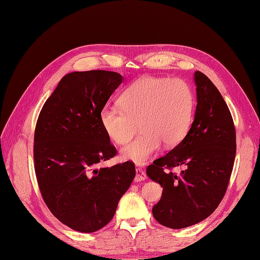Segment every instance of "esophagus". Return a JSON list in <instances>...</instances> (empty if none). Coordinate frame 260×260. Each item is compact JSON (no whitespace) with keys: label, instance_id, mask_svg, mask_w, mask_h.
Masks as SVG:
<instances>
[{"label":"esophagus","instance_id":"obj_1","mask_svg":"<svg viewBox=\"0 0 260 260\" xmlns=\"http://www.w3.org/2000/svg\"><path fill=\"white\" fill-rule=\"evenodd\" d=\"M146 179V174L140 170V169H136V176H135V182H141V180Z\"/></svg>","mask_w":260,"mask_h":260}]
</instances>
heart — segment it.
<instances>
[{
    "label": "heart",
    "instance_id": "heart-1",
    "mask_svg": "<svg viewBox=\"0 0 260 260\" xmlns=\"http://www.w3.org/2000/svg\"><path fill=\"white\" fill-rule=\"evenodd\" d=\"M120 106L104 105L100 111L101 125L112 141L124 144L136 133L139 122L141 133L121 150V157L143 165L161 143L174 146L187 136L194 95L179 78L144 76L124 90Z\"/></svg>",
    "mask_w": 260,
    "mask_h": 260
}]
</instances>
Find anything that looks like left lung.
<instances>
[{
	"label": "left lung",
	"mask_w": 260,
	"mask_h": 260,
	"mask_svg": "<svg viewBox=\"0 0 260 260\" xmlns=\"http://www.w3.org/2000/svg\"><path fill=\"white\" fill-rule=\"evenodd\" d=\"M194 120L182 142L154 160L146 174L162 187L152 212L158 223L179 230L197 224L216 210L231 178L236 155V132L231 111L217 87L196 71ZM185 167L176 176L165 168Z\"/></svg>",
	"instance_id": "8db88e82"
}]
</instances>
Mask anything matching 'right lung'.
Instances as JSON below:
<instances>
[{
    "label": "right lung",
    "mask_w": 260,
    "mask_h": 260,
    "mask_svg": "<svg viewBox=\"0 0 260 260\" xmlns=\"http://www.w3.org/2000/svg\"><path fill=\"white\" fill-rule=\"evenodd\" d=\"M122 82L117 72H71L38 117L34 160L41 196L54 216L77 232L93 233L108 224L136 176L132 161L98 168L117 154L100 111Z\"/></svg>",
    "instance_id": "right-lung-1"
}]
</instances>
